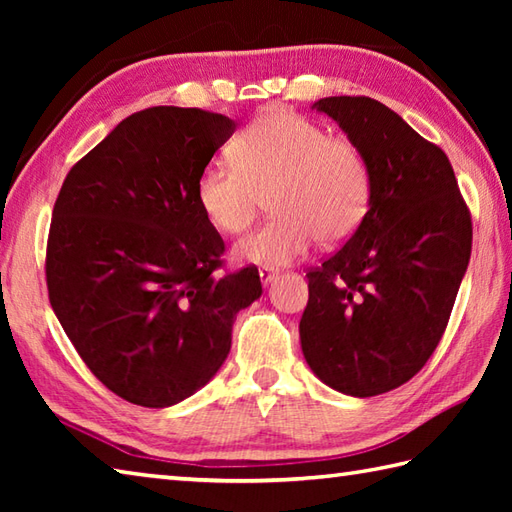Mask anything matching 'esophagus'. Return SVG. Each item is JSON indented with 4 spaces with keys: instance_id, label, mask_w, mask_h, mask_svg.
Instances as JSON below:
<instances>
[{
    "instance_id": "obj_1",
    "label": "esophagus",
    "mask_w": 512,
    "mask_h": 512,
    "mask_svg": "<svg viewBox=\"0 0 512 512\" xmlns=\"http://www.w3.org/2000/svg\"><path fill=\"white\" fill-rule=\"evenodd\" d=\"M275 277H277V268H273V266L259 268V279H262L264 284H270V281H273Z\"/></svg>"
}]
</instances>
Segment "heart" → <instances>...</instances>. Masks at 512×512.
<instances>
[{
	"instance_id": "heart-1",
	"label": "heart",
	"mask_w": 512,
	"mask_h": 512,
	"mask_svg": "<svg viewBox=\"0 0 512 512\" xmlns=\"http://www.w3.org/2000/svg\"><path fill=\"white\" fill-rule=\"evenodd\" d=\"M374 178L354 140L328 136L290 110L255 118L233 140V160H211L195 182V200L215 231L237 235L253 224L264 195L275 215L237 244L259 264H290L321 237H352L372 204Z\"/></svg>"
}]
</instances>
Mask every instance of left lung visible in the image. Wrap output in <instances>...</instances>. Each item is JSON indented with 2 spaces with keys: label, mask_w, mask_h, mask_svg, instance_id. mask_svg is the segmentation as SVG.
<instances>
[{
  "label": "left lung",
  "mask_w": 512,
  "mask_h": 512,
  "mask_svg": "<svg viewBox=\"0 0 512 512\" xmlns=\"http://www.w3.org/2000/svg\"><path fill=\"white\" fill-rule=\"evenodd\" d=\"M363 149L372 204L308 270L301 350L325 385L369 398L405 385L442 339L471 259L473 222L447 154L369 96L314 103Z\"/></svg>",
  "instance_id": "left-lung-1"
}]
</instances>
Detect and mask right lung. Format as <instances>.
<instances>
[{"instance_id": "obj_1", "label": "right lung", "mask_w": 512, "mask_h": 512, "mask_svg": "<svg viewBox=\"0 0 512 512\" xmlns=\"http://www.w3.org/2000/svg\"><path fill=\"white\" fill-rule=\"evenodd\" d=\"M235 121L158 105L127 116L68 171L46 246L50 306L101 383L140 407L204 387L237 312L262 295L257 266L224 270V239L195 182Z\"/></svg>"}]
</instances>
